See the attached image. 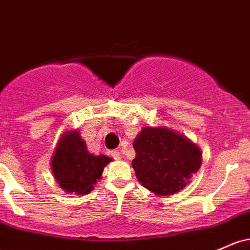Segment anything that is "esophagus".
<instances>
[{"label":"esophagus","mask_w":250,"mask_h":250,"mask_svg":"<svg viewBox=\"0 0 250 250\" xmlns=\"http://www.w3.org/2000/svg\"><path fill=\"white\" fill-rule=\"evenodd\" d=\"M111 156L115 159V160H121V158H122V155H121V153L119 150H111Z\"/></svg>","instance_id":"34e87169"}]
</instances>
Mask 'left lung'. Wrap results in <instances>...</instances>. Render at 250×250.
<instances>
[{"mask_svg":"<svg viewBox=\"0 0 250 250\" xmlns=\"http://www.w3.org/2000/svg\"><path fill=\"white\" fill-rule=\"evenodd\" d=\"M136 178L156 196H171L190 184L202 165L201 148L167 127L146 125L133 142Z\"/></svg>","mask_w":250,"mask_h":250,"instance_id":"left-lung-1","label":"left lung"}]
</instances>
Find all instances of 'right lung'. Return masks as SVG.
<instances>
[{
    "label": "right lung",
    "instance_id": "right-lung-1",
    "mask_svg": "<svg viewBox=\"0 0 250 250\" xmlns=\"http://www.w3.org/2000/svg\"><path fill=\"white\" fill-rule=\"evenodd\" d=\"M111 161L106 155L91 154L78 129L66 130L52 155L51 169L65 192L85 196L94 190L97 180L102 178L104 167Z\"/></svg>",
    "mask_w": 250,
    "mask_h": 250
}]
</instances>
